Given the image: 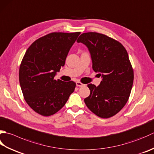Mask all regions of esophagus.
I'll list each match as a JSON object with an SVG mask.
<instances>
[{"mask_svg":"<svg viewBox=\"0 0 154 154\" xmlns=\"http://www.w3.org/2000/svg\"><path fill=\"white\" fill-rule=\"evenodd\" d=\"M76 85H77V87H83V86H84L85 85H84L83 83L79 82V81H77V82H76Z\"/></svg>","mask_w":154,"mask_h":154,"instance_id":"1","label":"esophagus"}]
</instances>
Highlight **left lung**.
I'll list each match as a JSON object with an SVG mask.
<instances>
[{
	"instance_id": "left-lung-1",
	"label": "left lung",
	"mask_w": 154,
	"mask_h": 154,
	"mask_svg": "<svg viewBox=\"0 0 154 154\" xmlns=\"http://www.w3.org/2000/svg\"><path fill=\"white\" fill-rule=\"evenodd\" d=\"M77 42L88 48L93 69L103 78L97 87L87 85L90 95L85 103L99 117H113L125 106L133 85L134 70L127 51L119 41L95 32L83 33Z\"/></svg>"
}]
</instances>
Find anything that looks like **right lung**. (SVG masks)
Masks as SVG:
<instances>
[{"instance_id":"add662e5","label":"right lung","mask_w":154,"mask_h":154,"mask_svg":"<svg viewBox=\"0 0 154 154\" xmlns=\"http://www.w3.org/2000/svg\"><path fill=\"white\" fill-rule=\"evenodd\" d=\"M80 32H51L37 39L24 55L19 68V82L26 103L43 116L56 113L74 91V81L54 79L65 63L69 50Z\"/></svg>"}]
</instances>
